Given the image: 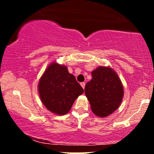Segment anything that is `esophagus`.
<instances>
[{
	"label": "esophagus",
	"instance_id": "esophagus-1",
	"mask_svg": "<svg viewBox=\"0 0 154 154\" xmlns=\"http://www.w3.org/2000/svg\"><path fill=\"white\" fill-rule=\"evenodd\" d=\"M80 85H81V86H82V87L83 89H84V88H85V83L84 82H81V83H80Z\"/></svg>",
	"mask_w": 154,
	"mask_h": 154
}]
</instances>
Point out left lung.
Segmentation results:
<instances>
[{
    "label": "left lung",
    "instance_id": "8db88e82",
    "mask_svg": "<svg viewBox=\"0 0 154 154\" xmlns=\"http://www.w3.org/2000/svg\"><path fill=\"white\" fill-rule=\"evenodd\" d=\"M85 93L93 112L100 117L108 116L118 109L123 98V86L117 75L109 67L100 66L92 72Z\"/></svg>",
    "mask_w": 154,
    "mask_h": 154
}]
</instances>
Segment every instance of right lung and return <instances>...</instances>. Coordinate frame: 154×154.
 <instances>
[{"label":"right lung","mask_w":154,"mask_h":154,"mask_svg":"<svg viewBox=\"0 0 154 154\" xmlns=\"http://www.w3.org/2000/svg\"><path fill=\"white\" fill-rule=\"evenodd\" d=\"M42 102L51 112L63 115L69 111L84 90L66 66L52 63L40 78L38 85Z\"/></svg>","instance_id":"1"}]
</instances>
